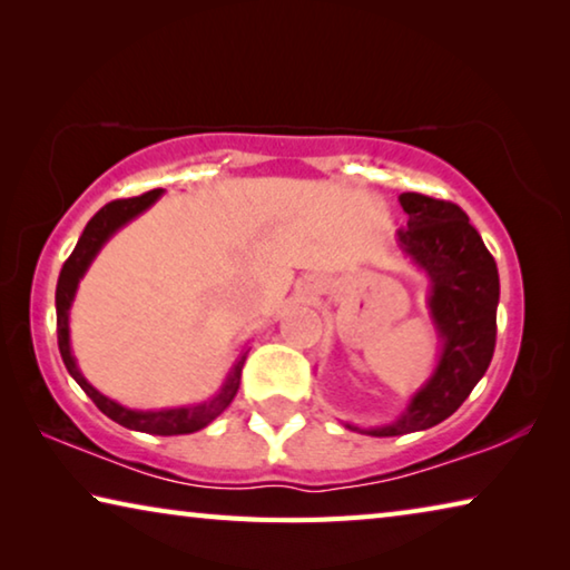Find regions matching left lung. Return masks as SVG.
I'll list each match as a JSON object with an SVG mask.
<instances>
[{
	"label": "left lung",
	"instance_id": "left-lung-1",
	"mask_svg": "<svg viewBox=\"0 0 570 570\" xmlns=\"http://www.w3.org/2000/svg\"><path fill=\"white\" fill-rule=\"evenodd\" d=\"M400 206L410 220L394 240L430 282L428 308L440 360L394 422L374 428L344 422L372 438L410 435L448 420L488 372L495 352L498 266L465 210L422 193H402Z\"/></svg>",
	"mask_w": 570,
	"mask_h": 570
}]
</instances>
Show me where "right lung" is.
<instances>
[{
  "instance_id": "right-lung-1",
  "label": "right lung",
  "mask_w": 570,
  "mask_h": 570,
  "mask_svg": "<svg viewBox=\"0 0 570 570\" xmlns=\"http://www.w3.org/2000/svg\"><path fill=\"white\" fill-rule=\"evenodd\" d=\"M160 196H163V188H156L135 198L112 200V204L102 206L98 214L88 220V226H85L75 250L62 266L60 278H57V292H55L57 344H60V354L67 372L72 374V380L80 384L85 394H88V397L98 404V410L102 414H108L112 422H118L128 430L148 432V435H190V432L204 430L206 424L214 422L218 414L234 402L240 384V370H244L248 350H240L234 366H230V372L226 374L224 384H220V390L208 402L186 404V407H166V410H132L110 397H105L100 390H95L92 384L85 380V374L80 372V366H77L72 356V346H70V306L75 302L80 278L95 262V256L100 254V248L108 244V240L118 234L125 224H130L132 218H138L142 210H148L153 204H156Z\"/></svg>"
}]
</instances>
